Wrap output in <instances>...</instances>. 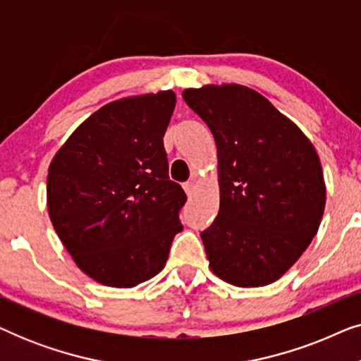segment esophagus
I'll return each mask as SVG.
<instances>
[{
	"label": "esophagus",
	"mask_w": 361,
	"mask_h": 361,
	"mask_svg": "<svg viewBox=\"0 0 361 361\" xmlns=\"http://www.w3.org/2000/svg\"><path fill=\"white\" fill-rule=\"evenodd\" d=\"M194 189H195V184L192 180H187L185 184H184V190H185V194L189 195V197L194 194Z\"/></svg>",
	"instance_id": "1"
}]
</instances>
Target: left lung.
<instances>
[{"label":"left lung","instance_id":"left-lung-1","mask_svg":"<svg viewBox=\"0 0 361 361\" xmlns=\"http://www.w3.org/2000/svg\"><path fill=\"white\" fill-rule=\"evenodd\" d=\"M210 128L220 210L200 233L214 274L238 288L279 279L317 233L325 184L317 151L289 118L248 87L182 92Z\"/></svg>","mask_w":361,"mask_h":361}]
</instances>
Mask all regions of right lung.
<instances>
[{
	"label": "right lung",
	"instance_id": "right-lung-1",
	"mask_svg": "<svg viewBox=\"0 0 361 361\" xmlns=\"http://www.w3.org/2000/svg\"><path fill=\"white\" fill-rule=\"evenodd\" d=\"M174 92L108 103L87 118L49 166L47 210L78 268L133 288L166 266L185 192L169 179L164 133Z\"/></svg>",
	"mask_w": 361,
	"mask_h": 361
}]
</instances>
